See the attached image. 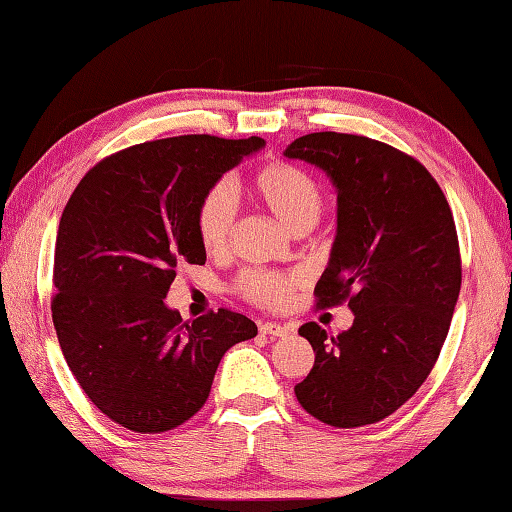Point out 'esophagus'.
Listing matches in <instances>:
<instances>
[{
	"instance_id": "obj_1",
	"label": "esophagus",
	"mask_w": 512,
	"mask_h": 512,
	"mask_svg": "<svg viewBox=\"0 0 512 512\" xmlns=\"http://www.w3.org/2000/svg\"><path fill=\"white\" fill-rule=\"evenodd\" d=\"M259 331L266 333V336H277V338H284L291 333V327H284V324H277V322H262L259 324Z\"/></svg>"
}]
</instances>
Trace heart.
<instances>
[{
    "label": "heart",
    "instance_id": "1",
    "mask_svg": "<svg viewBox=\"0 0 512 512\" xmlns=\"http://www.w3.org/2000/svg\"><path fill=\"white\" fill-rule=\"evenodd\" d=\"M253 192L277 221L291 232L309 230L318 221L324 197L320 183L302 167L291 163H268L253 176ZM237 217V197L228 183H217L203 194L197 215V235L208 253H224L230 244ZM293 277L268 271H246L239 275L237 293L259 306H282L291 295Z\"/></svg>",
    "mask_w": 512,
    "mask_h": 512
}]
</instances>
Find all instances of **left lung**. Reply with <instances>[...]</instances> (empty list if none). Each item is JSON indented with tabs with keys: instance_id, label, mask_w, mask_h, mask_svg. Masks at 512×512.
Instances as JSON below:
<instances>
[{
	"instance_id": "1",
	"label": "left lung",
	"mask_w": 512,
	"mask_h": 512,
	"mask_svg": "<svg viewBox=\"0 0 512 512\" xmlns=\"http://www.w3.org/2000/svg\"><path fill=\"white\" fill-rule=\"evenodd\" d=\"M284 156L336 185L338 235L315 297L320 309L347 302L353 311L336 338L302 324L315 362L295 396L333 427L378 423L425 383L448 336L461 291L452 210L421 163L374 138L315 132Z\"/></svg>"
}]
</instances>
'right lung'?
I'll return each instance as SVG.
<instances>
[{"instance_id": "add662e5", "label": "right lung", "mask_w": 512, "mask_h": 512, "mask_svg": "<svg viewBox=\"0 0 512 512\" xmlns=\"http://www.w3.org/2000/svg\"><path fill=\"white\" fill-rule=\"evenodd\" d=\"M264 141L190 134L141 143L82 176L55 239L53 327L89 401L141 434L179 427L208 401L224 353L257 336L219 309L192 322L163 300L181 264H206L203 194Z\"/></svg>"}]
</instances>
